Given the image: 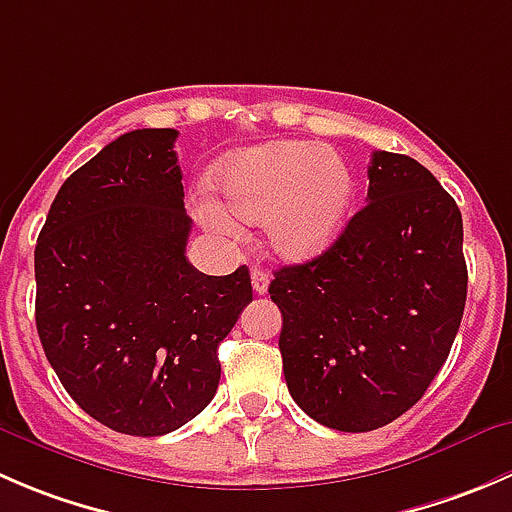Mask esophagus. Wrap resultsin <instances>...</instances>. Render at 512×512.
Returning <instances> with one entry per match:
<instances>
[{"label":"esophagus","mask_w":512,"mask_h":512,"mask_svg":"<svg viewBox=\"0 0 512 512\" xmlns=\"http://www.w3.org/2000/svg\"><path fill=\"white\" fill-rule=\"evenodd\" d=\"M267 287H270V275L265 270H260V267H252V290L257 295H265Z\"/></svg>","instance_id":"esophagus-1"}]
</instances>
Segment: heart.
<instances>
[{
	"label": "heart",
	"instance_id": "obj_1",
	"mask_svg": "<svg viewBox=\"0 0 512 512\" xmlns=\"http://www.w3.org/2000/svg\"><path fill=\"white\" fill-rule=\"evenodd\" d=\"M217 187L237 220L265 222L267 247L287 262L322 255L345 230L355 197V177L340 152L315 142H270L227 157ZM200 217L212 232L235 235V225L215 202Z\"/></svg>",
	"mask_w": 512,
	"mask_h": 512
}]
</instances>
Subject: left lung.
<instances>
[{"mask_svg":"<svg viewBox=\"0 0 512 512\" xmlns=\"http://www.w3.org/2000/svg\"><path fill=\"white\" fill-rule=\"evenodd\" d=\"M367 205L315 260L275 272L282 372L320 425L367 433L408 413L463 320V217L418 160L372 152Z\"/></svg>","mask_w":512,"mask_h":512,"instance_id":"obj_1","label":"left lung"}]
</instances>
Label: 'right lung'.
Returning a JSON list of instances; mask_svg holds the SVG:
<instances>
[{"mask_svg":"<svg viewBox=\"0 0 512 512\" xmlns=\"http://www.w3.org/2000/svg\"><path fill=\"white\" fill-rule=\"evenodd\" d=\"M177 130H135L64 180L34 247L39 340L69 398L124 435L172 433L210 405L217 347L250 305L245 265L185 257Z\"/></svg>","mask_w":512,"mask_h":512,"instance_id":"1","label":"right lung"}]
</instances>
